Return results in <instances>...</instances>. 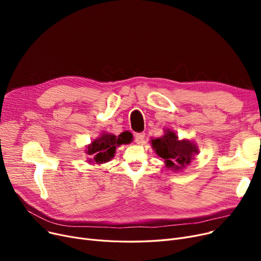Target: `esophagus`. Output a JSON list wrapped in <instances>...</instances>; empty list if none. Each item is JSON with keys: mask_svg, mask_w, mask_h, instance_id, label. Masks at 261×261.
<instances>
[{"mask_svg": "<svg viewBox=\"0 0 261 261\" xmlns=\"http://www.w3.org/2000/svg\"><path fill=\"white\" fill-rule=\"evenodd\" d=\"M145 133H136L134 135V140L138 144H143L145 142Z\"/></svg>", "mask_w": 261, "mask_h": 261, "instance_id": "esophagus-1", "label": "esophagus"}]
</instances>
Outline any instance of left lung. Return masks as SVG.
Listing matches in <instances>:
<instances>
[{"instance_id":"left-lung-1","label":"left lung","mask_w":261,"mask_h":261,"mask_svg":"<svg viewBox=\"0 0 261 261\" xmlns=\"http://www.w3.org/2000/svg\"><path fill=\"white\" fill-rule=\"evenodd\" d=\"M152 146L155 152L165 160L167 168L174 170L183 169L188 166L198 149L194 143L183 140L179 141L172 131H166L161 139L152 140Z\"/></svg>"}]
</instances>
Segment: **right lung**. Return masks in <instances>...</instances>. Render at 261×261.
Returning a JSON list of instances; mask_svg holds the SVG:
<instances>
[{
    "mask_svg": "<svg viewBox=\"0 0 261 261\" xmlns=\"http://www.w3.org/2000/svg\"><path fill=\"white\" fill-rule=\"evenodd\" d=\"M131 138L126 132L116 136L114 134H102L99 139L95 140L92 145L89 146L87 153L94 154V162L100 164L108 162L114 156L116 147L121 144L130 143Z\"/></svg>",
    "mask_w": 261,
    "mask_h": 261,
    "instance_id": "obj_1",
    "label": "right lung"
}]
</instances>
